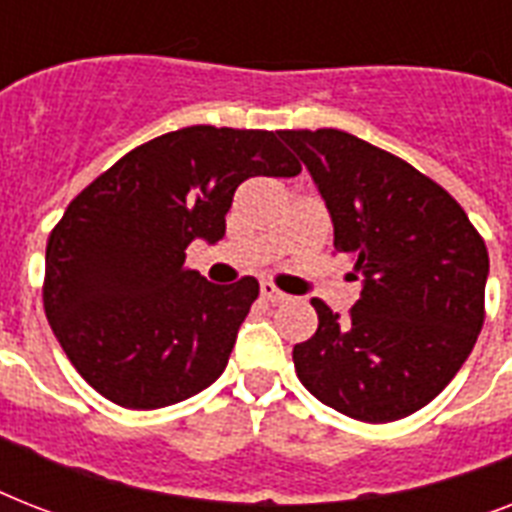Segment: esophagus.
Segmentation results:
<instances>
[{"label":"esophagus","mask_w":512,"mask_h":512,"mask_svg":"<svg viewBox=\"0 0 512 512\" xmlns=\"http://www.w3.org/2000/svg\"><path fill=\"white\" fill-rule=\"evenodd\" d=\"M260 292H263L265 300H271L273 305L287 303V300H289L287 292H281V289L276 287V284H271V281H263V284H260Z\"/></svg>","instance_id":"34e87169"}]
</instances>
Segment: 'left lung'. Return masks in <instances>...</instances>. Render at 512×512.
Listing matches in <instances>:
<instances>
[{
	"label": "left lung",
	"mask_w": 512,
	"mask_h": 512,
	"mask_svg": "<svg viewBox=\"0 0 512 512\" xmlns=\"http://www.w3.org/2000/svg\"><path fill=\"white\" fill-rule=\"evenodd\" d=\"M311 170L361 297L292 350L305 388L361 422L404 420L460 372L484 327L489 252L465 209L412 164L342 130H279Z\"/></svg>",
	"instance_id": "8db88e82"
}]
</instances>
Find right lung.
I'll return each mask as SVG.
<instances>
[{
    "label": "right lung",
    "instance_id": "1",
    "mask_svg": "<svg viewBox=\"0 0 512 512\" xmlns=\"http://www.w3.org/2000/svg\"><path fill=\"white\" fill-rule=\"evenodd\" d=\"M300 170L276 132L196 124L132 148L68 204L47 239L42 303L100 396L162 409L223 374L260 284H209L185 268V247L223 239L247 177Z\"/></svg>",
    "mask_w": 512,
    "mask_h": 512
}]
</instances>
